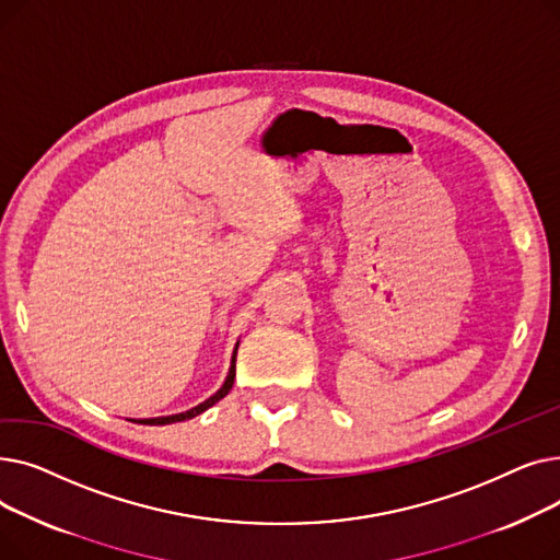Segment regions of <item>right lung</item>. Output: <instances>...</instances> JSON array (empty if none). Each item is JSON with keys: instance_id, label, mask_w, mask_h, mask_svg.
<instances>
[{"instance_id": "obj_1", "label": "right lung", "mask_w": 560, "mask_h": 560, "mask_svg": "<svg viewBox=\"0 0 560 560\" xmlns=\"http://www.w3.org/2000/svg\"><path fill=\"white\" fill-rule=\"evenodd\" d=\"M238 345H241V340L235 342V347H233V354H231V365H229L226 378H224L222 388H220L215 395H211V397L206 399V401H201V404L192 406L190 410H184V413L163 416V418H144V420H131V422H138V424H150V427H161V424H172V422H184V420H190V418H195V416L203 413V410H206V408H211L213 404H218V401H220L222 397H226V395H229V390L233 388V378H235V354H238Z\"/></svg>"}]
</instances>
